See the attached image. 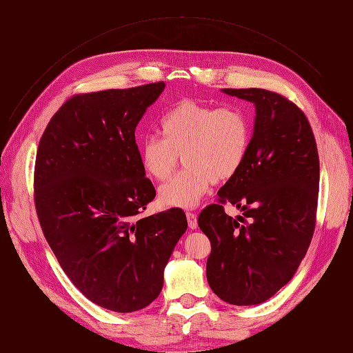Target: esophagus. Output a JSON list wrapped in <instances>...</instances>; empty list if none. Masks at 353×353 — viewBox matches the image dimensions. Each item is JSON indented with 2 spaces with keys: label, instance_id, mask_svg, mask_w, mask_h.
Listing matches in <instances>:
<instances>
[{
  "label": "esophagus",
  "instance_id": "34e87169",
  "mask_svg": "<svg viewBox=\"0 0 353 353\" xmlns=\"http://www.w3.org/2000/svg\"><path fill=\"white\" fill-rule=\"evenodd\" d=\"M185 216H187V221H188V227L191 230H196L197 228V215H196V213L187 212Z\"/></svg>",
  "mask_w": 353,
  "mask_h": 353
}]
</instances>
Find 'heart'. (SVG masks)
<instances>
[{"label":"heart","mask_w":353,"mask_h":353,"mask_svg":"<svg viewBox=\"0 0 353 353\" xmlns=\"http://www.w3.org/2000/svg\"><path fill=\"white\" fill-rule=\"evenodd\" d=\"M160 137H147L140 145L144 172L166 181L184 156L187 169L159 190L163 206H197L212 183H227L239 174L252 144V119L239 105L181 100L160 119Z\"/></svg>","instance_id":"obj_1"}]
</instances>
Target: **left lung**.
Returning a JSON list of instances; mask_svg holds the SVG:
<instances>
[{"label":"left lung","instance_id":"left-lung-1","mask_svg":"<svg viewBox=\"0 0 353 353\" xmlns=\"http://www.w3.org/2000/svg\"><path fill=\"white\" fill-rule=\"evenodd\" d=\"M256 105L249 156L199 215L210 240L209 285L222 301L248 306L268 301L292 280L311 244L318 206L319 157L305 113L262 88H223ZM243 210L234 220L223 205Z\"/></svg>","mask_w":353,"mask_h":353}]
</instances>
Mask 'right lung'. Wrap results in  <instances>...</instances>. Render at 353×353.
Instances as JSON below:
<instances>
[{
    "mask_svg": "<svg viewBox=\"0 0 353 353\" xmlns=\"http://www.w3.org/2000/svg\"><path fill=\"white\" fill-rule=\"evenodd\" d=\"M165 82L77 94L51 117L34 172L42 232L91 302L134 312L162 292L163 270L187 230L183 209L143 216L156 197L135 128Z\"/></svg>",
    "mask_w": 353,
    "mask_h": 353,
    "instance_id": "right-lung-1",
    "label": "right lung"
}]
</instances>
